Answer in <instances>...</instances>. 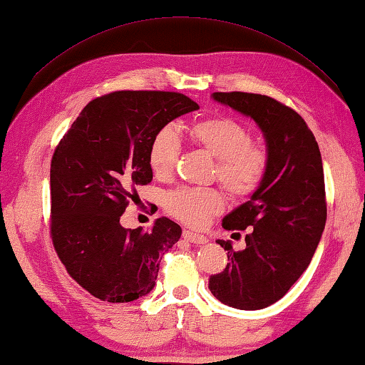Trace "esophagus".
Wrapping results in <instances>:
<instances>
[{
	"mask_svg": "<svg viewBox=\"0 0 365 365\" xmlns=\"http://www.w3.org/2000/svg\"><path fill=\"white\" fill-rule=\"evenodd\" d=\"M183 237H185V240H187V241L193 242V244H205V242H209V240H207V237H205L204 235L193 233V231H190V230H185V231H183Z\"/></svg>",
	"mask_w": 365,
	"mask_h": 365,
	"instance_id": "obj_1",
	"label": "esophagus"
}]
</instances>
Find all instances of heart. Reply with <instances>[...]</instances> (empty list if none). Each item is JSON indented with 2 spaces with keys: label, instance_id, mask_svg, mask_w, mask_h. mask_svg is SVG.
Here are the masks:
<instances>
[{
  "label": "heart",
  "instance_id": "obj_1",
  "mask_svg": "<svg viewBox=\"0 0 365 365\" xmlns=\"http://www.w3.org/2000/svg\"><path fill=\"white\" fill-rule=\"evenodd\" d=\"M188 135L215 158V175L230 195L246 197L260 187L268 170V151L250 143L246 125L228 116H212L191 124ZM180 150V138L170 128L156 132L148 147V165L158 178L174 174ZM223 207L225 197L215 188L178 187L164 196L168 214L190 227H202Z\"/></svg>",
  "mask_w": 365,
  "mask_h": 365
}]
</instances>
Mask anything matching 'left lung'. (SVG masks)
Returning <instances> with one entry per match:
<instances>
[{"label": "left lung", "mask_w": 365, "mask_h": 365, "mask_svg": "<svg viewBox=\"0 0 365 365\" xmlns=\"http://www.w3.org/2000/svg\"><path fill=\"white\" fill-rule=\"evenodd\" d=\"M215 102L254 119L264 137L268 170L249 201L225 215V230H246V247L210 276L209 289L237 309L276 303L298 281L313 258L326 227L327 207L321 151L304 119L274 98L247 92H214Z\"/></svg>", "instance_id": "left-lung-1"}]
</instances>
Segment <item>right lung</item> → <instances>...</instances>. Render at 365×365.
<instances>
[{"instance_id": "right-lung-1", "label": "right lung", "mask_w": 365, "mask_h": 365, "mask_svg": "<svg viewBox=\"0 0 365 365\" xmlns=\"http://www.w3.org/2000/svg\"><path fill=\"white\" fill-rule=\"evenodd\" d=\"M200 110L187 96L118 91L86 105L51 163V233L68 274L103 302L128 303L155 287L180 225L156 218L148 231L119 218L138 185L153 178L148 147L158 130Z\"/></svg>"}]
</instances>
